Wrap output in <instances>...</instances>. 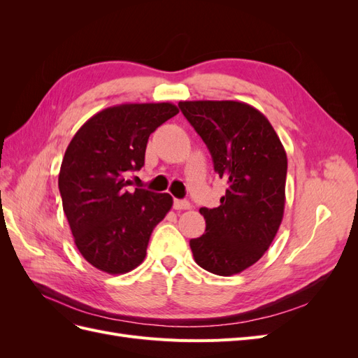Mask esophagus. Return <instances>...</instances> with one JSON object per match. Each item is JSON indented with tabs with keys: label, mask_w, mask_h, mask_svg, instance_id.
Listing matches in <instances>:
<instances>
[{
	"label": "esophagus",
	"mask_w": 358,
	"mask_h": 358,
	"mask_svg": "<svg viewBox=\"0 0 358 358\" xmlns=\"http://www.w3.org/2000/svg\"><path fill=\"white\" fill-rule=\"evenodd\" d=\"M173 208H175L176 210H187V209H191V204L188 200L175 199V201H173Z\"/></svg>",
	"instance_id": "34e87169"
}]
</instances>
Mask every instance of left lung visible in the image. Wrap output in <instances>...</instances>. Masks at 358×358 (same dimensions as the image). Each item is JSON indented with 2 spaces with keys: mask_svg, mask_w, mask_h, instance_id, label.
<instances>
[{
  "mask_svg": "<svg viewBox=\"0 0 358 358\" xmlns=\"http://www.w3.org/2000/svg\"><path fill=\"white\" fill-rule=\"evenodd\" d=\"M227 182L218 208H201L206 233L191 239L196 263L231 276L264 255L282 222L287 154L268 119L241 101H180Z\"/></svg>",
  "mask_w": 358,
  "mask_h": 358,
  "instance_id": "left-lung-1",
  "label": "left lung"
}]
</instances>
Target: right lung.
<instances>
[{
    "instance_id": "obj_1",
    "label": "right lung",
    "mask_w": 358,
    "mask_h": 358,
    "mask_svg": "<svg viewBox=\"0 0 358 358\" xmlns=\"http://www.w3.org/2000/svg\"><path fill=\"white\" fill-rule=\"evenodd\" d=\"M178 113L171 103L107 107L71 138L58 178L62 209L79 252L101 272L142 264L150 234L171 209L170 194L129 192L125 176L143 167L149 136Z\"/></svg>"
}]
</instances>
